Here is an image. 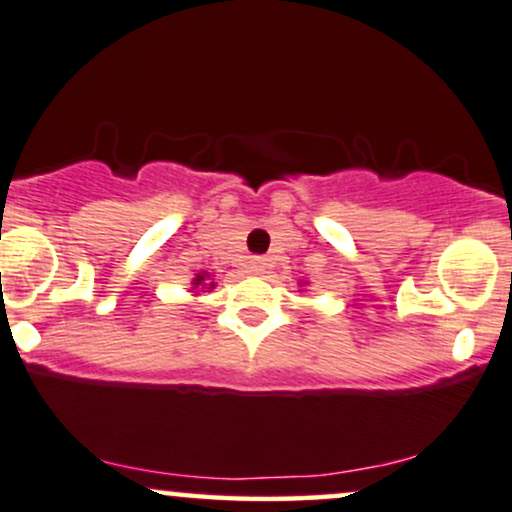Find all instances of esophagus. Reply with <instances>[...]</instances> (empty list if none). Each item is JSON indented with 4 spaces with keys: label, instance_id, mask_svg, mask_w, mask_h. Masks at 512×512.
<instances>
[{
    "label": "esophagus",
    "instance_id": "1",
    "mask_svg": "<svg viewBox=\"0 0 512 512\" xmlns=\"http://www.w3.org/2000/svg\"><path fill=\"white\" fill-rule=\"evenodd\" d=\"M267 269V260L264 257H250V272L252 274H262Z\"/></svg>",
    "mask_w": 512,
    "mask_h": 512
}]
</instances>
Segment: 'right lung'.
<instances>
[{
  "instance_id": "add662e5",
  "label": "right lung",
  "mask_w": 512,
  "mask_h": 512,
  "mask_svg": "<svg viewBox=\"0 0 512 512\" xmlns=\"http://www.w3.org/2000/svg\"><path fill=\"white\" fill-rule=\"evenodd\" d=\"M202 281H204V276H202V274H199V276H197V279H195V284H202Z\"/></svg>"
}]
</instances>
